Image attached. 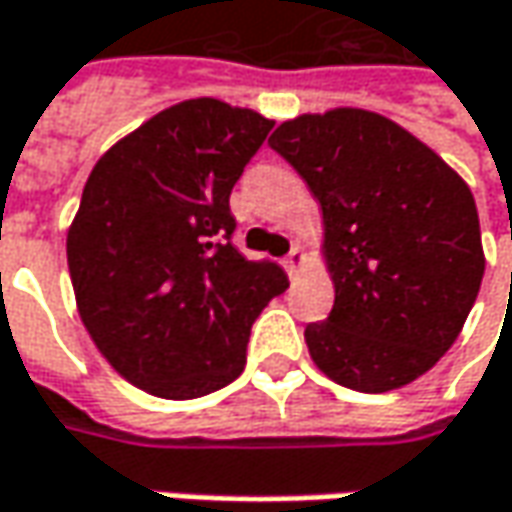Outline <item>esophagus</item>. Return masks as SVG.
Masks as SVG:
<instances>
[{
    "label": "esophagus",
    "instance_id": "obj_1",
    "mask_svg": "<svg viewBox=\"0 0 512 512\" xmlns=\"http://www.w3.org/2000/svg\"><path fill=\"white\" fill-rule=\"evenodd\" d=\"M300 266H303V249H300V246H292V252L283 257V269L289 272V278H295L300 272Z\"/></svg>",
    "mask_w": 512,
    "mask_h": 512
}]
</instances>
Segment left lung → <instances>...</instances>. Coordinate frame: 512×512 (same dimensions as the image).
I'll return each mask as SVG.
<instances>
[{
    "label": "left lung",
    "mask_w": 512,
    "mask_h": 512,
    "mask_svg": "<svg viewBox=\"0 0 512 512\" xmlns=\"http://www.w3.org/2000/svg\"><path fill=\"white\" fill-rule=\"evenodd\" d=\"M269 145L321 200L335 306L309 323L312 361L341 387L389 392L435 367L484 278L476 200L433 148L381 114L283 123Z\"/></svg>",
    "instance_id": "8db88e82"
}]
</instances>
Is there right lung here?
I'll return each mask as SVG.
<instances>
[{
	"instance_id": "right-lung-1",
	"label": "right lung",
	"mask_w": 512,
	"mask_h": 512,
	"mask_svg": "<svg viewBox=\"0 0 512 512\" xmlns=\"http://www.w3.org/2000/svg\"><path fill=\"white\" fill-rule=\"evenodd\" d=\"M272 120L186 100L94 166L68 229L79 318L108 364L151 395L189 401L246 367L252 323L289 280L234 249L229 194Z\"/></svg>"
}]
</instances>
